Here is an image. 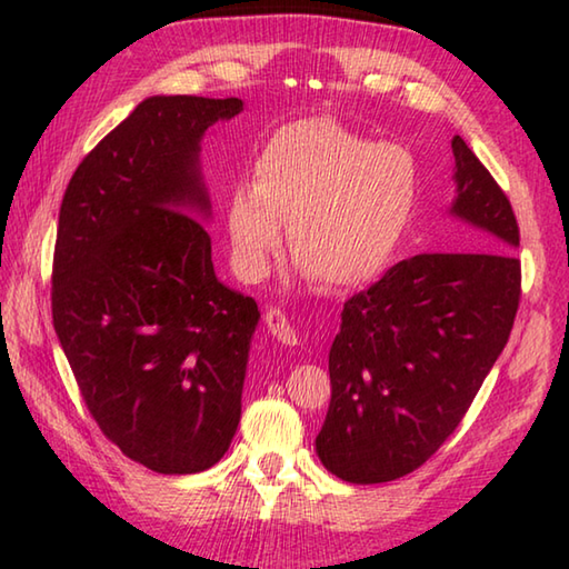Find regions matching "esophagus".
I'll list each match as a JSON object with an SVG mask.
<instances>
[{
	"label": "esophagus",
	"instance_id": "34e87169",
	"mask_svg": "<svg viewBox=\"0 0 569 569\" xmlns=\"http://www.w3.org/2000/svg\"><path fill=\"white\" fill-rule=\"evenodd\" d=\"M263 320H266L268 333H271L278 340V343L298 346L296 328L291 326V320H288V316L283 311H278V308H271V311H266Z\"/></svg>",
	"mask_w": 569,
	"mask_h": 569
}]
</instances>
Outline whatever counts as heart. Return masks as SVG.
<instances>
[{"mask_svg":"<svg viewBox=\"0 0 569 569\" xmlns=\"http://www.w3.org/2000/svg\"><path fill=\"white\" fill-rule=\"evenodd\" d=\"M420 191L416 157L330 117L286 123L258 153L253 183L226 203L233 268L261 281L283 246L330 288L373 281L392 261Z\"/></svg>","mask_w":569,"mask_h":569,"instance_id":"1","label":"heart"}]
</instances>
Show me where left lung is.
<instances>
[{"mask_svg": "<svg viewBox=\"0 0 569 569\" xmlns=\"http://www.w3.org/2000/svg\"><path fill=\"white\" fill-rule=\"evenodd\" d=\"M452 157L450 216L478 231L472 249L482 251L412 256L346 301L316 438L320 462L346 482H388L420 468L458 428L510 338L518 221L460 137Z\"/></svg>", "mask_w": 569, "mask_h": 569, "instance_id": "left-lung-1", "label": "left lung"}]
</instances>
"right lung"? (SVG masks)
<instances>
[{"mask_svg": "<svg viewBox=\"0 0 569 569\" xmlns=\"http://www.w3.org/2000/svg\"><path fill=\"white\" fill-rule=\"evenodd\" d=\"M241 99L149 97L71 177L51 316L81 396L123 456L161 475L223 458L261 311L213 271L201 139Z\"/></svg>", "mask_w": 569, "mask_h": 569, "instance_id": "1", "label": "right lung"}]
</instances>
